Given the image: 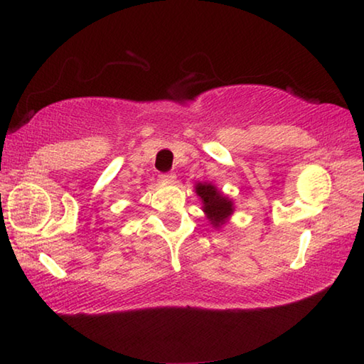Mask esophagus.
<instances>
[{"label": "esophagus", "instance_id": "obj_1", "mask_svg": "<svg viewBox=\"0 0 364 364\" xmlns=\"http://www.w3.org/2000/svg\"><path fill=\"white\" fill-rule=\"evenodd\" d=\"M159 178L165 183H173L176 176H175V173H171V171H167V173H160Z\"/></svg>", "mask_w": 364, "mask_h": 364}]
</instances>
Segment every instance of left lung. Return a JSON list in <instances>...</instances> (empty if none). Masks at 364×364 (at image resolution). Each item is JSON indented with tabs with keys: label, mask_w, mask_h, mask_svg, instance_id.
Wrapping results in <instances>:
<instances>
[{
	"label": "left lung",
	"mask_w": 364,
	"mask_h": 364,
	"mask_svg": "<svg viewBox=\"0 0 364 364\" xmlns=\"http://www.w3.org/2000/svg\"><path fill=\"white\" fill-rule=\"evenodd\" d=\"M196 194L200 197L202 208H204L208 221L215 228L225 225V221L231 217L234 210L232 200L230 197H226L210 183H197Z\"/></svg>",
	"instance_id": "obj_1"
}]
</instances>
